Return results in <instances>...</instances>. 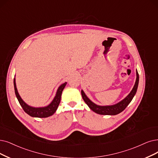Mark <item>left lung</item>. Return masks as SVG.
I'll return each instance as SVG.
<instances>
[{
    "mask_svg": "<svg viewBox=\"0 0 158 158\" xmlns=\"http://www.w3.org/2000/svg\"><path fill=\"white\" fill-rule=\"evenodd\" d=\"M139 84V74L136 70V80L134 84L133 89H131L130 93L123 100L120 101L119 102L110 106H99L93 102L92 101L88 98L83 90L81 91V96L85 102L89 106V108L100 115H115L122 112L124 109L127 108L128 105L130 103L131 100L133 99L134 97L137 92Z\"/></svg>",
    "mask_w": 158,
    "mask_h": 158,
    "instance_id": "8db88e82",
    "label": "left lung"
}]
</instances>
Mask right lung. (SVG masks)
<instances>
[{
  "label": "right lung",
  "mask_w": 158,
  "mask_h": 158,
  "mask_svg": "<svg viewBox=\"0 0 158 158\" xmlns=\"http://www.w3.org/2000/svg\"><path fill=\"white\" fill-rule=\"evenodd\" d=\"M14 89H15V93L16 97L19 101V102L20 105L23 108V110L31 117H38V118H46L52 115L56 112V111L57 110L61 100L62 91L65 88L67 84V82L62 84L59 86V87L57 89V91H56L54 98H53L52 102H50L48 106H44V107H38V108H35V107L29 106L21 98L17 89L15 78L14 80Z\"/></svg>",
  "instance_id": "1"
}]
</instances>
